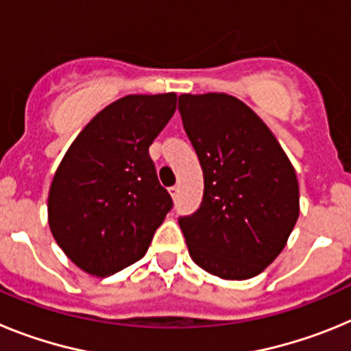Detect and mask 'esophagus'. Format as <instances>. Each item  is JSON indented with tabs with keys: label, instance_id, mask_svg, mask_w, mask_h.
<instances>
[{
	"label": "esophagus",
	"instance_id": "obj_1",
	"mask_svg": "<svg viewBox=\"0 0 351 351\" xmlns=\"http://www.w3.org/2000/svg\"><path fill=\"white\" fill-rule=\"evenodd\" d=\"M170 195H172V198H178V193H179V186H172V188H169Z\"/></svg>",
	"mask_w": 351,
	"mask_h": 351
}]
</instances>
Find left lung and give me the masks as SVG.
Masks as SVG:
<instances>
[{
	"label": "left lung",
	"instance_id": "8db88e82",
	"mask_svg": "<svg viewBox=\"0 0 351 351\" xmlns=\"http://www.w3.org/2000/svg\"><path fill=\"white\" fill-rule=\"evenodd\" d=\"M179 112L204 172L202 204L179 218L190 256L223 280H250L274 262L295 226V170L235 96L181 95Z\"/></svg>",
	"mask_w": 351,
	"mask_h": 351
}]
</instances>
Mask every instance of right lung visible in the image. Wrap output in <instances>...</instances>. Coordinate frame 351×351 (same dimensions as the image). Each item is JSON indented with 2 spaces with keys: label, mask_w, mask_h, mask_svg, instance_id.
Masks as SVG:
<instances>
[{
  "label": "right lung",
  "mask_w": 351,
  "mask_h": 351,
  "mask_svg": "<svg viewBox=\"0 0 351 351\" xmlns=\"http://www.w3.org/2000/svg\"><path fill=\"white\" fill-rule=\"evenodd\" d=\"M176 93L128 95L71 142L49 190V226L77 267L110 276L145 255L173 202L149 145L176 112Z\"/></svg>",
  "instance_id": "1"
}]
</instances>
